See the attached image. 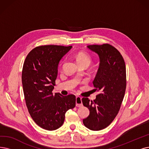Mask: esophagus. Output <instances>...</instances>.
Returning a JSON list of instances; mask_svg holds the SVG:
<instances>
[{
    "mask_svg": "<svg viewBox=\"0 0 149 149\" xmlns=\"http://www.w3.org/2000/svg\"><path fill=\"white\" fill-rule=\"evenodd\" d=\"M82 98L79 96H77L76 98V106L77 107H81L82 106Z\"/></svg>",
    "mask_w": 149,
    "mask_h": 149,
    "instance_id": "esophagus-1",
    "label": "esophagus"
}]
</instances>
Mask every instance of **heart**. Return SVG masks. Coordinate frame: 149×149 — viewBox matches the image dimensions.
Wrapping results in <instances>:
<instances>
[{
    "mask_svg": "<svg viewBox=\"0 0 149 149\" xmlns=\"http://www.w3.org/2000/svg\"><path fill=\"white\" fill-rule=\"evenodd\" d=\"M76 59L78 63H86L89 65L91 62L92 58L91 56L89 55L88 53L84 52H79L78 54H76Z\"/></svg>",
    "mask_w": 149,
    "mask_h": 149,
    "instance_id": "1",
    "label": "heart"
}]
</instances>
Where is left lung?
<instances>
[{"label": "left lung", "mask_w": 149, "mask_h": 149, "mask_svg": "<svg viewBox=\"0 0 149 149\" xmlns=\"http://www.w3.org/2000/svg\"><path fill=\"white\" fill-rule=\"evenodd\" d=\"M87 47L100 58L93 81L95 90L100 93L93 101L82 98L83 105L90 111L83 123L88 129L99 131L108 127L119 111L126 90V67L120 52L112 45H93Z\"/></svg>", "instance_id": "8db88e82"}]
</instances>
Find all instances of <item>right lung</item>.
I'll return each instance as SVG.
<instances>
[{
  "instance_id": "obj_1",
  "label": "right lung",
  "mask_w": 149,
  "mask_h": 149,
  "mask_svg": "<svg viewBox=\"0 0 149 149\" xmlns=\"http://www.w3.org/2000/svg\"><path fill=\"white\" fill-rule=\"evenodd\" d=\"M72 46L44 45L35 47L27 56L22 71L26 104L32 119L39 127L52 131L63 123L65 113L76 105L70 94L53 95L58 65Z\"/></svg>"
}]
</instances>
